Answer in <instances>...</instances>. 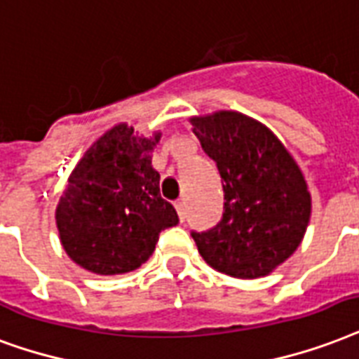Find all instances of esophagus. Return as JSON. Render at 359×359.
Returning a JSON list of instances; mask_svg holds the SVG:
<instances>
[{"mask_svg":"<svg viewBox=\"0 0 359 359\" xmlns=\"http://www.w3.org/2000/svg\"><path fill=\"white\" fill-rule=\"evenodd\" d=\"M175 209H177V212H179V218L184 222L186 218V203L182 201V199H179V201H175Z\"/></svg>","mask_w":359,"mask_h":359,"instance_id":"34e87169","label":"esophagus"}]
</instances>
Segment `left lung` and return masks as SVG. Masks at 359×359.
Here are the masks:
<instances>
[{"instance_id":"1","label":"left lung","mask_w":359,"mask_h":359,"mask_svg":"<svg viewBox=\"0 0 359 359\" xmlns=\"http://www.w3.org/2000/svg\"><path fill=\"white\" fill-rule=\"evenodd\" d=\"M191 126L224 188L220 222L191 231L201 258L235 278L269 275L307 231V182L277 137L245 114L220 111L191 118Z\"/></svg>"}]
</instances>
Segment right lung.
<instances>
[{
    "mask_svg": "<svg viewBox=\"0 0 359 359\" xmlns=\"http://www.w3.org/2000/svg\"><path fill=\"white\" fill-rule=\"evenodd\" d=\"M126 124L95 141L71 173L56 209L60 239L75 264L97 275H120L152 256L163 229L179 215L160 194L150 150Z\"/></svg>",
    "mask_w": 359,
    "mask_h": 359,
    "instance_id": "1",
    "label": "right lung"
}]
</instances>
